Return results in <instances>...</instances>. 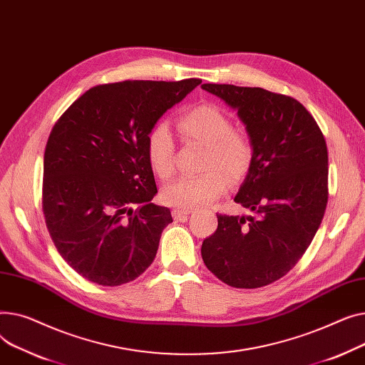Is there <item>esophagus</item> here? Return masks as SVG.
I'll use <instances>...</instances> for the list:
<instances>
[{"mask_svg": "<svg viewBox=\"0 0 365 365\" xmlns=\"http://www.w3.org/2000/svg\"><path fill=\"white\" fill-rule=\"evenodd\" d=\"M191 210H185V209H174L173 210V217L174 220H187V217L190 215Z\"/></svg>", "mask_w": 365, "mask_h": 365, "instance_id": "34e87169", "label": "esophagus"}]
</instances>
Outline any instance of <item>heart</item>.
I'll return each mask as SVG.
<instances>
[{"instance_id":"1","label":"heart","mask_w":365,"mask_h":365,"mask_svg":"<svg viewBox=\"0 0 365 365\" xmlns=\"http://www.w3.org/2000/svg\"><path fill=\"white\" fill-rule=\"evenodd\" d=\"M178 130L184 143L206 147L202 160L205 173L168 184L162 190V200L168 206L187 210L210 203L224 195L228 181L237 184L246 178L255 158L253 140L245 128L232 126L231 118L218 106L192 107L180 118ZM145 152L159 178L173 177L175 143L165 122H158L148 131Z\"/></svg>"}]
</instances>
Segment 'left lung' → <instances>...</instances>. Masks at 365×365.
<instances>
[{
	"instance_id": "obj_1",
	"label": "left lung",
	"mask_w": 365,
	"mask_h": 365,
	"mask_svg": "<svg viewBox=\"0 0 365 365\" xmlns=\"http://www.w3.org/2000/svg\"><path fill=\"white\" fill-rule=\"evenodd\" d=\"M237 110L255 158L235 203L255 217L217 213L203 240L207 269L231 287L258 289L284 277L302 258L329 200V152L314 116L290 96L259 87L203 83Z\"/></svg>"
}]
</instances>
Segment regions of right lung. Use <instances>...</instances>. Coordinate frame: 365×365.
<instances>
[{
	"instance_id": "right-lung-1",
	"label": "right lung",
	"mask_w": 365,
	"mask_h": 365,
	"mask_svg": "<svg viewBox=\"0 0 365 365\" xmlns=\"http://www.w3.org/2000/svg\"><path fill=\"white\" fill-rule=\"evenodd\" d=\"M200 82L96 85L53 126L44 153L42 212L61 258L88 282L130 283L155 261L173 215L150 202L158 187L145 138Z\"/></svg>"
}]
</instances>
